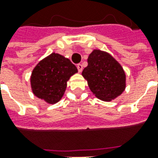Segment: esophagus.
<instances>
[{"label":"esophagus","instance_id":"1","mask_svg":"<svg viewBox=\"0 0 158 158\" xmlns=\"http://www.w3.org/2000/svg\"><path fill=\"white\" fill-rule=\"evenodd\" d=\"M77 69H78V70H79V73L82 72V70H83L82 64H78V65H77Z\"/></svg>","mask_w":158,"mask_h":158}]
</instances>
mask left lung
Wrapping results in <instances>:
<instances>
[{
    "label": "left lung",
    "mask_w": 158,
    "mask_h": 158,
    "mask_svg": "<svg viewBox=\"0 0 158 158\" xmlns=\"http://www.w3.org/2000/svg\"><path fill=\"white\" fill-rule=\"evenodd\" d=\"M88 66L82 76L96 97L111 102L122 94L126 88V74L121 64L108 52L93 50L88 57Z\"/></svg>",
    "instance_id": "obj_1"
}]
</instances>
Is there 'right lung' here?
Listing matches in <instances>:
<instances>
[{
    "instance_id": "1",
    "label": "right lung",
    "mask_w": 158,
    "mask_h": 158,
    "mask_svg": "<svg viewBox=\"0 0 158 158\" xmlns=\"http://www.w3.org/2000/svg\"><path fill=\"white\" fill-rule=\"evenodd\" d=\"M78 69L69 58L52 52L40 60L30 76L33 94L48 104H55L62 99L70 77Z\"/></svg>"
}]
</instances>
